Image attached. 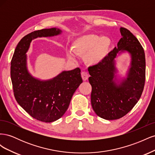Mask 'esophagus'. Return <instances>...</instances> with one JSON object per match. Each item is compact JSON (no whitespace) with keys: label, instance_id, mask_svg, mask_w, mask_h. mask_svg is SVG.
<instances>
[{"label":"esophagus","instance_id":"esophagus-1","mask_svg":"<svg viewBox=\"0 0 155 155\" xmlns=\"http://www.w3.org/2000/svg\"><path fill=\"white\" fill-rule=\"evenodd\" d=\"M81 77H82V79H83V81H86L87 79H88V74L85 71L82 72V73H81Z\"/></svg>","mask_w":155,"mask_h":155}]
</instances>
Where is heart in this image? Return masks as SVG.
I'll use <instances>...</instances> for the list:
<instances>
[{"mask_svg":"<svg viewBox=\"0 0 155 155\" xmlns=\"http://www.w3.org/2000/svg\"><path fill=\"white\" fill-rule=\"evenodd\" d=\"M109 47V41L105 37L94 34H87L78 37L71 45L72 52L78 55H84V61L88 65L100 63L107 55ZM70 59H73L72 53L68 54Z\"/></svg>","mask_w":155,"mask_h":155,"instance_id":"b5f03b06","label":"heart"}]
</instances>
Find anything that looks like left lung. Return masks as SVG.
Here are the masks:
<instances>
[{"label":"left lung","mask_w":155,"mask_h":155,"mask_svg":"<svg viewBox=\"0 0 155 155\" xmlns=\"http://www.w3.org/2000/svg\"><path fill=\"white\" fill-rule=\"evenodd\" d=\"M121 38L117 48L102 61L88 68L92 86L91 105L96 114L108 120L122 118L133 109L142 96L145 80V58L142 46L132 33L120 28ZM131 54L132 61L128 77L120 84L114 80V59L119 51Z\"/></svg>","instance_id":"8db88e82"}]
</instances>
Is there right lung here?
Listing matches in <instances>:
<instances>
[{
  "label": "right lung",
  "instance_id": "add662e5",
  "mask_svg": "<svg viewBox=\"0 0 155 155\" xmlns=\"http://www.w3.org/2000/svg\"><path fill=\"white\" fill-rule=\"evenodd\" d=\"M61 32L52 28L27 34L18 43L11 61V79L16 101L32 118L46 123L59 119L68 109L74 93L83 82L81 70L64 71L51 80L40 81L28 72L26 53L32 39L57 35Z\"/></svg>",
  "mask_w": 155,
  "mask_h": 155
}]
</instances>
